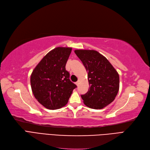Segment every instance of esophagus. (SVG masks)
Here are the masks:
<instances>
[{"label":"esophagus","mask_w":150,"mask_h":150,"mask_svg":"<svg viewBox=\"0 0 150 150\" xmlns=\"http://www.w3.org/2000/svg\"><path fill=\"white\" fill-rule=\"evenodd\" d=\"M79 81H77V82L76 83V84L78 86H79Z\"/></svg>","instance_id":"34e87169"}]
</instances>
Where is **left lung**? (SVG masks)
Masks as SVG:
<instances>
[{
  "label": "left lung",
  "mask_w": 150,
  "mask_h": 150,
  "mask_svg": "<svg viewBox=\"0 0 150 150\" xmlns=\"http://www.w3.org/2000/svg\"><path fill=\"white\" fill-rule=\"evenodd\" d=\"M88 72V91L81 95L86 106L98 110L111 103L120 88L116 70L102 54L94 50H75Z\"/></svg>",
  "instance_id": "left-lung-1"
}]
</instances>
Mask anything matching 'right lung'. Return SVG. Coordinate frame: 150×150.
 I'll use <instances>...</instances> for the list:
<instances>
[{
	"instance_id": "obj_1",
	"label": "right lung",
	"mask_w": 150,
	"mask_h": 150,
	"mask_svg": "<svg viewBox=\"0 0 150 150\" xmlns=\"http://www.w3.org/2000/svg\"><path fill=\"white\" fill-rule=\"evenodd\" d=\"M72 51L71 47H58L45 56L30 76L34 97L49 110L64 106L77 86L69 79L66 64Z\"/></svg>"
}]
</instances>
